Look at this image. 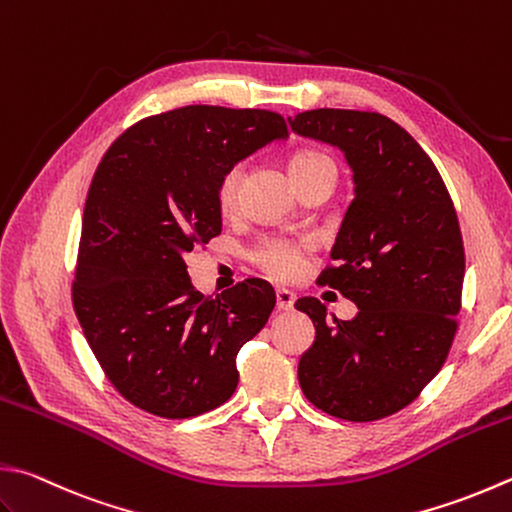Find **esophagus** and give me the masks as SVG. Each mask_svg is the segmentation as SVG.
<instances>
[{
    "label": "esophagus",
    "mask_w": 512,
    "mask_h": 512,
    "mask_svg": "<svg viewBox=\"0 0 512 512\" xmlns=\"http://www.w3.org/2000/svg\"><path fill=\"white\" fill-rule=\"evenodd\" d=\"M294 294L287 292V289H276V307L281 312H289L294 307Z\"/></svg>",
    "instance_id": "34e87169"
}]
</instances>
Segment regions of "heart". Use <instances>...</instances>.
I'll return each mask as SVG.
<instances>
[{
  "instance_id": "obj_1",
  "label": "heart",
  "mask_w": 512,
  "mask_h": 512,
  "mask_svg": "<svg viewBox=\"0 0 512 512\" xmlns=\"http://www.w3.org/2000/svg\"><path fill=\"white\" fill-rule=\"evenodd\" d=\"M336 169L334 160L325 156L321 151H303L294 156L292 160V173L294 180L307 176V173L318 171V169ZM240 180H243V167L236 165L231 167L223 178H220L218 185V209L223 214H234L238 207V196H240ZM254 263L263 269L267 276L276 278V281H292L298 274H301L303 263H305V245L289 243L283 238H267L254 249Z\"/></svg>"
}]
</instances>
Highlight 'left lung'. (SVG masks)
I'll use <instances>...</instances> for the list:
<instances>
[{
    "label": "left lung",
    "mask_w": 512,
    "mask_h": 512,
    "mask_svg": "<svg viewBox=\"0 0 512 512\" xmlns=\"http://www.w3.org/2000/svg\"><path fill=\"white\" fill-rule=\"evenodd\" d=\"M289 127L339 147L354 171L334 265L318 281L359 307L352 321H330L318 298H298L316 327L298 383L332 417H390L435 379L455 339L466 269L457 211L435 162L385 115L314 109Z\"/></svg>",
    "instance_id": "left-lung-1"
}]
</instances>
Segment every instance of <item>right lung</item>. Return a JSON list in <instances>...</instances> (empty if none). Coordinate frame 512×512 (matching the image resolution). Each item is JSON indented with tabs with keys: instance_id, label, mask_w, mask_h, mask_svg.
Listing matches in <instances>:
<instances>
[{
	"instance_id": "1",
	"label": "right lung",
	"mask_w": 512,
	"mask_h": 512,
	"mask_svg": "<svg viewBox=\"0 0 512 512\" xmlns=\"http://www.w3.org/2000/svg\"><path fill=\"white\" fill-rule=\"evenodd\" d=\"M287 136L274 111L182 106L133 124L95 169L73 307L106 379L136 408L189 419L234 394L236 356L265 327L276 294L249 278L202 296L185 254L223 229L220 178Z\"/></svg>"
}]
</instances>
